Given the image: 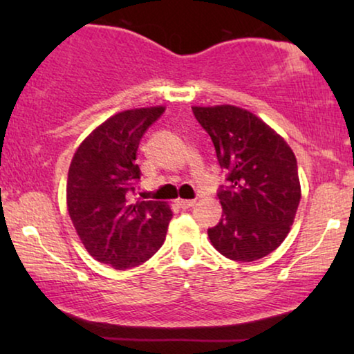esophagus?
Returning a JSON list of instances; mask_svg holds the SVG:
<instances>
[{
	"label": "esophagus",
	"instance_id": "34e87169",
	"mask_svg": "<svg viewBox=\"0 0 354 354\" xmlns=\"http://www.w3.org/2000/svg\"><path fill=\"white\" fill-rule=\"evenodd\" d=\"M177 205L182 207V209H188V207L195 206L196 201L195 200H177Z\"/></svg>",
	"mask_w": 354,
	"mask_h": 354
}]
</instances>
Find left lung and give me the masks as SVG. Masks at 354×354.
I'll return each mask as SVG.
<instances>
[{
	"label": "left lung",
	"mask_w": 354,
	"mask_h": 354,
	"mask_svg": "<svg viewBox=\"0 0 354 354\" xmlns=\"http://www.w3.org/2000/svg\"><path fill=\"white\" fill-rule=\"evenodd\" d=\"M192 109L209 133L230 182L217 195L222 217L207 236L229 259L251 263L264 258L288 235L301 200L297 158L288 143L250 111L232 104Z\"/></svg>",
	"instance_id": "left-lung-1"
}]
</instances>
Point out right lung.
Listing matches in <instances>:
<instances>
[{"instance_id":"add662e5","label":"right lung","mask_w":354,"mask_h":354,"mask_svg":"<svg viewBox=\"0 0 354 354\" xmlns=\"http://www.w3.org/2000/svg\"><path fill=\"white\" fill-rule=\"evenodd\" d=\"M164 106L118 113L75 149L67 174V211L85 250L124 270L148 261L166 240L172 211L164 201L132 200L140 178L137 151Z\"/></svg>"}]
</instances>
